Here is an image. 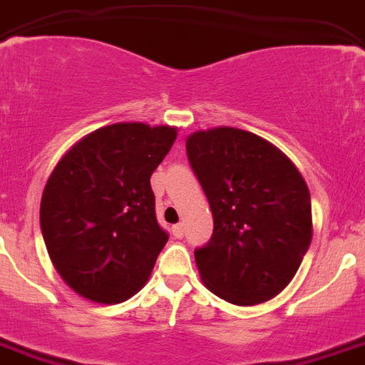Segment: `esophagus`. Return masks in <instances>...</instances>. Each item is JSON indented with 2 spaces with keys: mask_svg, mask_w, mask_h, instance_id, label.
<instances>
[{
  "mask_svg": "<svg viewBox=\"0 0 365 365\" xmlns=\"http://www.w3.org/2000/svg\"><path fill=\"white\" fill-rule=\"evenodd\" d=\"M171 232H173L175 238H182L185 236V227H182V223H177V225L171 227Z\"/></svg>",
  "mask_w": 365,
  "mask_h": 365,
  "instance_id": "obj_1",
  "label": "esophagus"
}]
</instances>
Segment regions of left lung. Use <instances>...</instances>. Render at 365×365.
<instances>
[{
    "instance_id": "obj_1",
    "label": "left lung",
    "mask_w": 365,
    "mask_h": 365,
    "mask_svg": "<svg viewBox=\"0 0 365 365\" xmlns=\"http://www.w3.org/2000/svg\"><path fill=\"white\" fill-rule=\"evenodd\" d=\"M186 155L214 217L212 238L194 251L201 279L232 304L269 301L310 247L307 182L284 153L242 129L194 133Z\"/></svg>"
}]
</instances>
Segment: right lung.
I'll list each match as a JSON object with an SVG mask.
<instances>
[{
  "label": "right lung",
  "mask_w": 365,
  "mask_h": 365,
  "mask_svg": "<svg viewBox=\"0 0 365 365\" xmlns=\"http://www.w3.org/2000/svg\"><path fill=\"white\" fill-rule=\"evenodd\" d=\"M175 138L173 127L114 123L77 142L49 175L40 229L55 269L83 297L120 303L151 275L168 232L149 179Z\"/></svg>",
  "instance_id": "1"
}]
</instances>
